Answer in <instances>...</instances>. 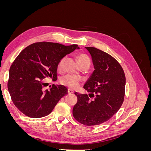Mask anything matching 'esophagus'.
<instances>
[{
    "mask_svg": "<svg viewBox=\"0 0 151 151\" xmlns=\"http://www.w3.org/2000/svg\"><path fill=\"white\" fill-rule=\"evenodd\" d=\"M73 93H74V91H73L72 89H68V94H72Z\"/></svg>",
    "mask_w": 151,
    "mask_h": 151,
    "instance_id": "obj_1",
    "label": "esophagus"
}]
</instances>
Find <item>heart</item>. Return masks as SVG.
Instances as JSON below:
<instances>
[{"mask_svg": "<svg viewBox=\"0 0 151 151\" xmlns=\"http://www.w3.org/2000/svg\"><path fill=\"white\" fill-rule=\"evenodd\" d=\"M65 58L63 57L60 59V60L58 62L57 65V70L58 71H61L62 70L63 63H64ZM77 61L79 65L81 67L87 66L89 67L91 64V60L88 55L86 54L81 53L77 57ZM60 83L63 85L66 86L71 89H76L79 84V78L76 76L72 75H67L63 77L60 79Z\"/></svg>", "mask_w": 151, "mask_h": 151, "instance_id": "b5f03b06", "label": "heart"}]
</instances>
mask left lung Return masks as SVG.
Listing matches in <instances>:
<instances>
[{
    "instance_id": "obj_1",
    "label": "left lung",
    "mask_w": 151,
    "mask_h": 151,
    "mask_svg": "<svg viewBox=\"0 0 151 151\" xmlns=\"http://www.w3.org/2000/svg\"><path fill=\"white\" fill-rule=\"evenodd\" d=\"M92 57L94 70L84 84L88 94H75L77 102L72 114L86 126L100 125L118 111L124 100L125 76L122 66L110 55L94 47H86Z\"/></svg>"
}]
</instances>
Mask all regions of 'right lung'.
I'll return each mask as SVG.
<instances>
[{"instance_id":"right-lung-1","label":"right lung","mask_w":151,"mask_h":151,"mask_svg":"<svg viewBox=\"0 0 151 151\" xmlns=\"http://www.w3.org/2000/svg\"><path fill=\"white\" fill-rule=\"evenodd\" d=\"M79 48L52 42H38L22 50L9 69L7 88L11 99L19 110L30 118H42L52 111L68 90L62 85L50 86L44 79H57V65L66 55Z\"/></svg>"}]
</instances>
